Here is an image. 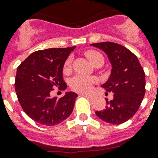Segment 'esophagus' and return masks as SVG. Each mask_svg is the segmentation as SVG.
Here are the masks:
<instances>
[{
	"instance_id": "34e87169",
	"label": "esophagus",
	"mask_w": 158,
	"mask_h": 158,
	"mask_svg": "<svg viewBox=\"0 0 158 158\" xmlns=\"http://www.w3.org/2000/svg\"><path fill=\"white\" fill-rule=\"evenodd\" d=\"M84 95H85L87 98H89L90 99H93L94 98V95H92V94H84Z\"/></svg>"
}]
</instances>
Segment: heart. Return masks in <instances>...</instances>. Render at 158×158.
Here are the masks:
<instances>
[{
    "instance_id": "1",
    "label": "heart",
    "mask_w": 158,
    "mask_h": 158,
    "mask_svg": "<svg viewBox=\"0 0 158 158\" xmlns=\"http://www.w3.org/2000/svg\"><path fill=\"white\" fill-rule=\"evenodd\" d=\"M86 56L93 64H95L98 62H102V63L104 62L103 56H102L101 53H99L97 51H88L86 52ZM71 61L72 60L70 57L66 60L64 65V71H67L70 68ZM96 82L97 79L94 77L76 75L70 80V88L74 91L85 93V92H89Z\"/></svg>"
}]
</instances>
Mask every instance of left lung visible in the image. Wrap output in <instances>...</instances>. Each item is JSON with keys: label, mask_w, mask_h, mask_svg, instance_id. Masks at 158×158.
Segmentation results:
<instances>
[{"label": "left lung", "mask_w": 158, "mask_h": 158, "mask_svg": "<svg viewBox=\"0 0 158 158\" xmlns=\"http://www.w3.org/2000/svg\"><path fill=\"white\" fill-rule=\"evenodd\" d=\"M107 55L111 64L109 79L102 87L112 92L113 99L106 101L96 115L106 122L120 125L137 112L145 94V74L137 56L123 46L110 42L93 43Z\"/></svg>", "instance_id": "left-lung-1"}]
</instances>
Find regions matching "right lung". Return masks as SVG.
<instances>
[{
	"mask_svg": "<svg viewBox=\"0 0 158 158\" xmlns=\"http://www.w3.org/2000/svg\"><path fill=\"white\" fill-rule=\"evenodd\" d=\"M75 47L49 48L34 52L17 69L15 92L23 111L36 122L52 126L69 117L76 94L66 92L62 98L50 97L54 87L66 89L62 75L64 62Z\"/></svg>",
	"mask_w": 158,
	"mask_h": 158,
	"instance_id": "1",
	"label": "right lung"
}]
</instances>
